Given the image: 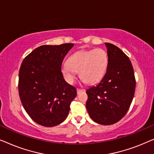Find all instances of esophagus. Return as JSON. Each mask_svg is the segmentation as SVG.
Wrapping results in <instances>:
<instances>
[{
	"instance_id": "obj_1",
	"label": "esophagus",
	"mask_w": 154,
	"mask_h": 154,
	"mask_svg": "<svg viewBox=\"0 0 154 154\" xmlns=\"http://www.w3.org/2000/svg\"><path fill=\"white\" fill-rule=\"evenodd\" d=\"M83 91H85V90H84V89H79V88H77V93L78 95H79V94H81V93L83 92Z\"/></svg>"
}]
</instances>
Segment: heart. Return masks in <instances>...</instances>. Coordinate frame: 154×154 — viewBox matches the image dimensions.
<instances>
[{"label":"heart","instance_id":"obj_1","mask_svg":"<svg viewBox=\"0 0 154 154\" xmlns=\"http://www.w3.org/2000/svg\"><path fill=\"white\" fill-rule=\"evenodd\" d=\"M108 55L105 50L97 48L80 50L68 58V62L62 65L63 75L68 83H72L76 71L79 77L88 84H95L103 79L108 66Z\"/></svg>","mask_w":154,"mask_h":154}]
</instances>
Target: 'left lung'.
Returning a JSON list of instances; mask_svg holds the SVG:
<instances>
[{"instance_id":"1","label":"left lung","mask_w":154,"mask_h":154,"mask_svg":"<svg viewBox=\"0 0 154 154\" xmlns=\"http://www.w3.org/2000/svg\"><path fill=\"white\" fill-rule=\"evenodd\" d=\"M108 66L96 86L86 90V107L90 117L102 125H112L127 113L135 91V78L129 58L111 43L105 42Z\"/></svg>"}]
</instances>
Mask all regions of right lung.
I'll return each instance as SVG.
<instances>
[{
    "mask_svg": "<svg viewBox=\"0 0 154 154\" xmlns=\"http://www.w3.org/2000/svg\"><path fill=\"white\" fill-rule=\"evenodd\" d=\"M73 46L72 43L42 45L30 53L21 63L19 97L26 112L39 125L55 126L68 115L77 91L65 81L61 65Z\"/></svg>",
    "mask_w": 154,
    "mask_h": 154,
    "instance_id": "1",
    "label": "right lung"
}]
</instances>
